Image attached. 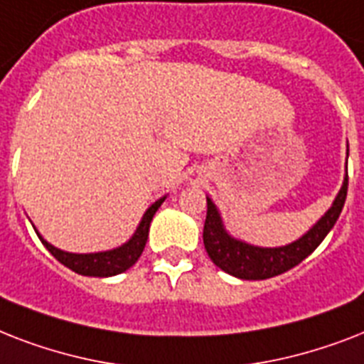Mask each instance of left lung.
<instances>
[{"label":"left lung","mask_w":364,"mask_h":364,"mask_svg":"<svg viewBox=\"0 0 364 364\" xmlns=\"http://www.w3.org/2000/svg\"><path fill=\"white\" fill-rule=\"evenodd\" d=\"M346 196H348V176L338 196L334 200L333 208L317 221L310 232L285 247L274 249L255 247V245L230 238L223 228L221 217L217 213L215 205L208 198V213H205L204 223L205 251L221 270L240 279H268V277L279 276L283 272L300 264L311 251H316L317 245L331 232V228L334 227V223L342 213Z\"/></svg>","instance_id":"left-lung-1"}]
</instances>
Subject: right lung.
I'll use <instances>...</instances> for the list:
<instances>
[{"mask_svg":"<svg viewBox=\"0 0 364 364\" xmlns=\"http://www.w3.org/2000/svg\"><path fill=\"white\" fill-rule=\"evenodd\" d=\"M166 198V196H164ZM164 198L156 200L143 215L139 227H137L136 234L132 236L130 242H126L122 247L111 249V251H104V253H88V255H77V253H65V251H60L54 245H50L48 242L41 238L43 245L53 253V257L56 260H60L62 264L68 266L70 270L81 274V276H94V277H109L117 276L121 272H126L130 266H134L137 262V259L141 257L143 249H145V243H147L149 236V227H151V221H153L154 213L160 208V204L164 202Z\"/></svg>","mask_w":364,"mask_h":364,"instance_id":"add662e5","label":"right lung"}]
</instances>
